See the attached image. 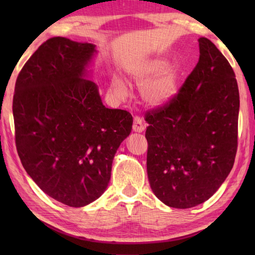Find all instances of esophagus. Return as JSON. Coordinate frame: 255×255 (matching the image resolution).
<instances>
[{
  "label": "esophagus",
  "mask_w": 255,
  "mask_h": 255,
  "mask_svg": "<svg viewBox=\"0 0 255 255\" xmlns=\"http://www.w3.org/2000/svg\"><path fill=\"white\" fill-rule=\"evenodd\" d=\"M132 130L136 131V132H142L144 130V124L142 122V119L140 118V117H138V116H134L133 117Z\"/></svg>",
  "instance_id": "1"
}]
</instances>
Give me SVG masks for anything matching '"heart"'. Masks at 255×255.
<instances>
[{"label": "heart", "instance_id": "1", "mask_svg": "<svg viewBox=\"0 0 255 255\" xmlns=\"http://www.w3.org/2000/svg\"><path fill=\"white\" fill-rule=\"evenodd\" d=\"M165 67L166 62L164 60L155 59L133 74L134 82L138 84L145 83L141 88V96L144 102L151 106L164 104L176 93V74L174 70L171 68L165 69ZM111 89L118 99H125L128 94L127 86L121 79H114Z\"/></svg>", "mask_w": 255, "mask_h": 255}]
</instances>
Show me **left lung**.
<instances>
[{"label":"left lung","instance_id":"obj_1","mask_svg":"<svg viewBox=\"0 0 255 255\" xmlns=\"http://www.w3.org/2000/svg\"><path fill=\"white\" fill-rule=\"evenodd\" d=\"M199 59L163 106L145 113L151 189L173 208H191L217 192L235 163L239 89L230 63L198 39Z\"/></svg>","mask_w":255,"mask_h":255}]
</instances>
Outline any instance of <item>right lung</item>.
<instances>
[{
	"instance_id": "obj_1",
	"label": "right lung",
	"mask_w": 255,
	"mask_h": 255,
	"mask_svg": "<svg viewBox=\"0 0 255 255\" xmlns=\"http://www.w3.org/2000/svg\"><path fill=\"white\" fill-rule=\"evenodd\" d=\"M95 46L53 37L32 53L16 80L15 142L24 169L47 195L70 207L99 198L132 116L103 105L85 79Z\"/></svg>"
}]
</instances>
